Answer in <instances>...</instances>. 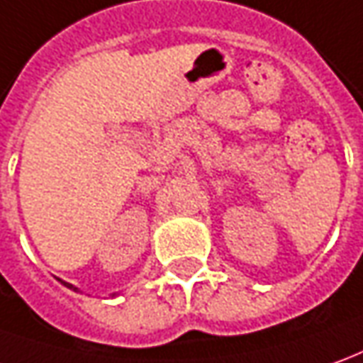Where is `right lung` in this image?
<instances>
[{"mask_svg": "<svg viewBox=\"0 0 363 363\" xmlns=\"http://www.w3.org/2000/svg\"><path fill=\"white\" fill-rule=\"evenodd\" d=\"M59 281H61V279H59ZM61 282L65 284V286H67V289H71V291H74V292H81L79 289H77V286H74V284H71V282H65V281H61ZM114 294H116V292H114Z\"/></svg>", "mask_w": 363, "mask_h": 363, "instance_id": "right-lung-1", "label": "right lung"}]
</instances>
